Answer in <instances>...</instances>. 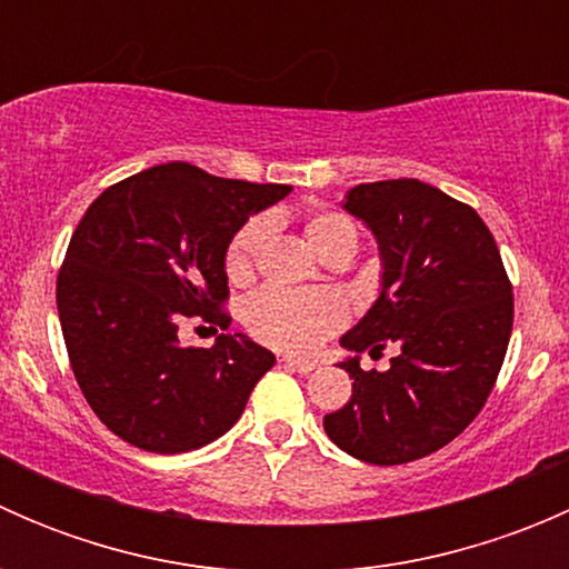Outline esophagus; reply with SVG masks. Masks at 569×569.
Instances as JSON below:
<instances>
[{
	"mask_svg": "<svg viewBox=\"0 0 569 569\" xmlns=\"http://www.w3.org/2000/svg\"><path fill=\"white\" fill-rule=\"evenodd\" d=\"M283 366L291 371H300V375H311V371L317 369V363H311V360H297V358H283Z\"/></svg>",
	"mask_w": 569,
	"mask_h": 569,
	"instance_id": "1",
	"label": "esophagus"
}]
</instances>
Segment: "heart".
<instances>
[{
  "mask_svg": "<svg viewBox=\"0 0 569 569\" xmlns=\"http://www.w3.org/2000/svg\"><path fill=\"white\" fill-rule=\"evenodd\" d=\"M269 222L263 217L244 222L226 250V272L231 280H248L267 242ZM306 239L321 258L338 250H355L358 231L352 220L338 211H319L306 220ZM349 308L341 295L330 289L286 291L261 289L244 302V327L269 347L291 355L317 352L321 341L347 325Z\"/></svg>",
  "mask_w": 569,
  "mask_h": 569,
  "instance_id": "heart-1",
  "label": "heart"
}]
</instances>
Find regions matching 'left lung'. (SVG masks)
<instances>
[{
    "label": "left lung",
    "instance_id": "obj_1",
    "mask_svg": "<svg viewBox=\"0 0 569 569\" xmlns=\"http://www.w3.org/2000/svg\"><path fill=\"white\" fill-rule=\"evenodd\" d=\"M343 209L380 244L382 291L341 338L355 352L352 399L325 432L371 465L421 460L457 438L485 407L512 336V283L490 228L468 203L418 178L358 183ZM400 349L388 372L357 355Z\"/></svg>",
    "mask_w": 569,
    "mask_h": 569
}]
</instances>
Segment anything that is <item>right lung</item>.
Masks as SVG:
<instances>
[{"label":"right lung","instance_id":"1","mask_svg":"<svg viewBox=\"0 0 569 569\" xmlns=\"http://www.w3.org/2000/svg\"><path fill=\"white\" fill-rule=\"evenodd\" d=\"M289 192L170 162L90 203L57 274V313L73 377L109 432L183 455L239 421L274 355L242 332L181 347L178 325L200 317L228 330V244Z\"/></svg>","mask_w":569,"mask_h":569}]
</instances>
